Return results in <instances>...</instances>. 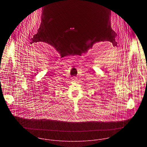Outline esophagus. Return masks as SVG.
I'll list each match as a JSON object with an SVG mask.
<instances>
[{
  "instance_id": "34e87169",
  "label": "esophagus",
  "mask_w": 147,
  "mask_h": 147,
  "mask_svg": "<svg viewBox=\"0 0 147 147\" xmlns=\"http://www.w3.org/2000/svg\"><path fill=\"white\" fill-rule=\"evenodd\" d=\"M72 79H73V80H76L77 79H76V77H73V78H72Z\"/></svg>"
}]
</instances>
